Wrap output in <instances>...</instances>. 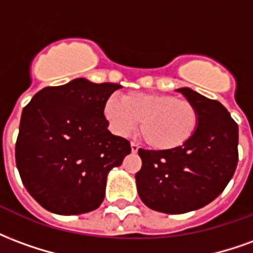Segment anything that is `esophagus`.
<instances>
[{"mask_svg": "<svg viewBox=\"0 0 253 253\" xmlns=\"http://www.w3.org/2000/svg\"><path fill=\"white\" fill-rule=\"evenodd\" d=\"M138 149H139V146H138L137 143L131 142V152H132V153H137Z\"/></svg>", "mask_w": 253, "mask_h": 253, "instance_id": "obj_1", "label": "esophagus"}]
</instances>
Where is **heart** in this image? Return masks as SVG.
Masks as SVG:
<instances>
[{
  "label": "heart",
  "mask_w": 253,
  "mask_h": 253,
  "mask_svg": "<svg viewBox=\"0 0 253 253\" xmlns=\"http://www.w3.org/2000/svg\"><path fill=\"white\" fill-rule=\"evenodd\" d=\"M112 131L127 137L141 121V135L156 150H173L186 145L196 132L199 114L186 99L167 93L130 92L119 99L112 94L103 105Z\"/></svg>",
  "instance_id": "b5f03b06"
}]
</instances>
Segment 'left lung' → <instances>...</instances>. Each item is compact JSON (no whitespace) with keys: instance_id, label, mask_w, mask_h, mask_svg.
<instances>
[{"instance_id":"1","label":"left lung","mask_w":253,"mask_h":253,"mask_svg":"<svg viewBox=\"0 0 253 253\" xmlns=\"http://www.w3.org/2000/svg\"><path fill=\"white\" fill-rule=\"evenodd\" d=\"M199 114L190 141L173 150H145L135 175L139 198L152 210L184 214L206 206L233 177L239 161V126L217 100L181 88Z\"/></svg>"}]
</instances>
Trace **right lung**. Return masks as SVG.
<instances>
[{
	"label": "right lung",
	"mask_w": 253,
	"mask_h": 253,
	"mask_svg": "<svg viewBox=\"0 0 253 253\" xmlns=\"http://www.w3.org/2000/svg\"><path fill=\"white\" fill-rule=\"evenodd\" d=\"M119 88L76 78L43 88L24 107L16 165L27 191L48 211L84 214L104 201L108 172L131 152L127 139L111 134L103 114Z\"/></svg>",
	"instance_id": "right-lung-1"
}]
</instances>
